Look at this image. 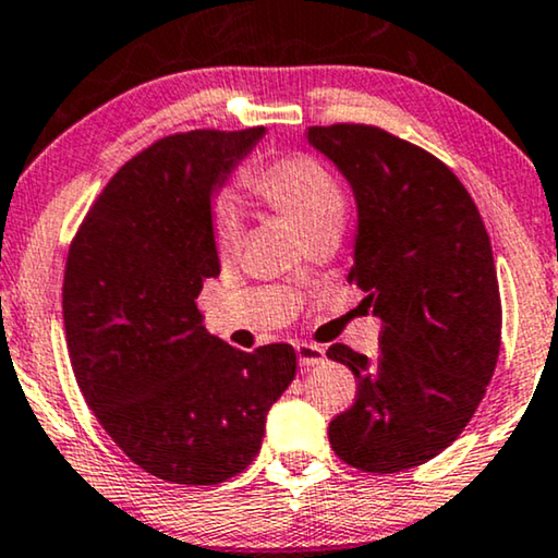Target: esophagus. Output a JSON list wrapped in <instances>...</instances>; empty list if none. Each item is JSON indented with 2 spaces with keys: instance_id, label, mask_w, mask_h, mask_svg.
<instances>
[{
  "instance_id": "esophagus-1",
  "label": "esophagus",
  "mask_w": 558,
  "mask_h": 558,
  "mask_svg": "<svg viewBox=\"0 0 558 558\" xmlns=\"http://www.w3.org/2000/svg\"><path fill=\"white\" fill-rule=\"evenodd\" d=\"M295 354H299V362L303 367L322 365L326 360V349L318 344H311V341H301V344H295Z\"/></svg>"
}]
</instances>
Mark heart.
Masks as SVG:
<instances>
[{
  "label": "heart",
  "mask_w": 558,
  "mask_h": 558,
  "mask_svg": "<svg viewBox=\"0 0 558 558\" xmlns=\"http://www.w3.org/2000/svg\"><path fill=\"white\" fill-rule=\"evenodd\" d=\"M244 183L267 206L291 219L308 242L329 229H339L344 219V193L339 181L311 155H291L250 170ZM214 240L221 255H234L240 250L242 217L234 206L225 204L217 209Z\"/></svg>",
  "instance_id": "obj_1"
}]
</instances>
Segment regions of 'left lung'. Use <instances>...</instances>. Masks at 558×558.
<instances>
[{
    "label": "left lung",
    "instance_id": "left-lung-1",
    "mask_svg": "<svg viewBox=\"0 0 558 558\" xmlns=\"http://www.w3.org/2000/svg\"><path fill=\"white\" fill-rule=\"evenodd\" d=\"M306 140L352 189L349 280L383 322L375 360L326 352L356 377L331 449L362 472L411 470L462 434L493 380L502 308L487 229L459 178L405 140L367 124L308 128Z\"/></svg>",
    "mask_w": 558,
    "mask_h": 558
}]
</instances>
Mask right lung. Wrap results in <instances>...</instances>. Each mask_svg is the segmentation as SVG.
<instances>
[{"label":"right lung","instance_id":"1","mask_svg":"<svg viewBox=\"0 0 558 558\" xmlns=\"http://www.w3.org/2000/svg\"><path fill=\"white\" fill-rule=\"evenodd\" d=\"M265 137L196 130L117 170L71 244L63 324L73 375L119 449L178 485H219L257 457L295 349L242 352L202 326L217 278L214 198Z\"/></svg>","mask_w":558,"mask_h":558}]
</instances>
